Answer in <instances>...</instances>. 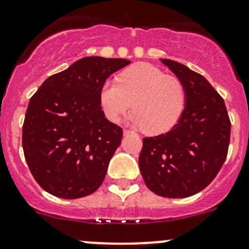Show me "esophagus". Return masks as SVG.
I'll return each instance as SVG.
<instances>
[{"mask_svg": "<svg viewBox=\"0 0 249 249\" xmlns=\"http://www.w3.org/2000/svg\"><path fill=\"white\" fill-rule=\"evenodd\" d=\"M130 134H134V131H130V130L124 129V135H130Z\"/></svg>", "mask_w": 249, "mask_h": 249, "instance_id": "esophagus-1", "label": "esophagus"}]
</instances>
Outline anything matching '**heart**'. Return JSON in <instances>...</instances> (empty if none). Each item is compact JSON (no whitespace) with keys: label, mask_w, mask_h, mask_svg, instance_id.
Returning <instances> with one entry per match:
<instances>
[{"label":"heart","mask_w":249,"mask_h":249,"mask_svg":"<svg viewBox=\"0 0 249 249\" xmlns=\"http://www.w3.org/2000/svg\"><path fill=\"white\" fill-rule=\"evenodd\" d=\"M186 88L174 75L149 63H138L123 71L118 83L105 82L100 89V105L105 116L118 123L133 105L131 122L146 134L167 133L182 116Z\"/></svg>","instance_id":"heart-1"}]
</instances>
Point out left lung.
<instances>
[{
    "instance_id": "1",
    "label": "left lung",
    "mask_w": 249,
    "mask_h": 249,
    "mask_svg": "<svg viewBox=\"0 0 249 249\" xmlns=\"http://www.w3.org/2000/svg\"><path fill=\"white\" fill-rule=\"evenodd\" d=\"M186 88L181 119L166 134L142 139L139 166L154 194L183 198L213 181L227 158L231 120L223 98L201 74L161 59Z\"/></svg>"
}]
</instances>
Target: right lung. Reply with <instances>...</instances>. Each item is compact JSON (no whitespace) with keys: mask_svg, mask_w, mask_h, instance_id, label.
<instances>
[{"mask_svg":"<svg viewBox=\"0 0 249 249\" xmlns=\"http://www.w3.org/2000/svg\"><path fill=\"white\" fill-rule=\"evenodd\" d=\"M130 60L87 57L51 75L31 98L22 146L31 174L44 191L73 200L97 191L104 181L123 129L100 105L105 80Z\"/></svg>","mask_w":249,"mask_h":249,"instance_id":"1","label":"right lung"}]
</instances>
